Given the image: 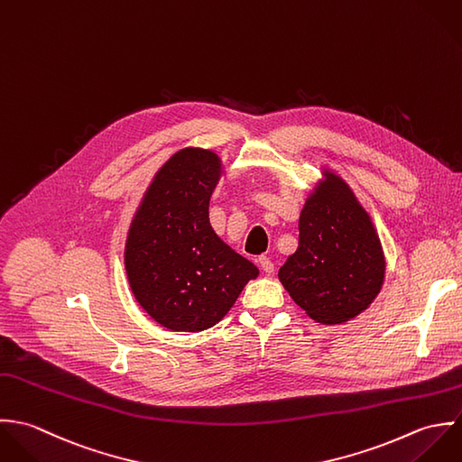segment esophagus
I'll use <instances>...</instances> for the list:
<instances>
[{"label": "esophagus", "mask_w": 462, "mask_h": 462, "mask_svg": "<svg viewBox=\"0 0 462 462\" xmlns=\"http://www.w3.org/2000/svg\"><path fill=\"white\" fill-rule=\"evenodd\" d=\"M259 264H261V268H263L264 273H273V270H275V264L272 263L270 257H261V259H259Z\"/></svg>", "instance_id": "34e87169"}]
</instances>
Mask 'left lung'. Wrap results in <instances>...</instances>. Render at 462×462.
<instances>
[{
  "label": "left lung",
  "mask_w": 462,
  "mask_h": 462,
  "mask_svg": "<svg viewBox=\"0 0 462 462\" xmlns=\"http://www.w3.org/2000/svg\"><path fill=\"white\" fill-rule=\"evenodd\" d=\"M298 250L278 270L291 298L323 325L345 323L380 292L385 261L368 212L334 173L314 189L298 221Z\"/></svg>",
  "instance_id": "left-lung-1"
}]
</instances>
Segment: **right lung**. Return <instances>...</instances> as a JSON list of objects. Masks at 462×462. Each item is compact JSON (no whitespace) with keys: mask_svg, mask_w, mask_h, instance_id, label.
Wrapping results in <instances>:
<instances>
[{"mask_svg":"<svg viewBox=\"0 0 462 462\" xmlns=\"http://www.w3.org/2000/svg\"><path fill=\"white\" fill-rule=\"evenodd\" d=\"M221 177L214 152L185 148L155 175L132 221L125 268L134 296L162 327H214L259 270L210 226L208 201Z\"/></svg>","mask_w":462,"mask_h":462,"instance_id":"obj_1","label":"right lung"}]
</instances>
